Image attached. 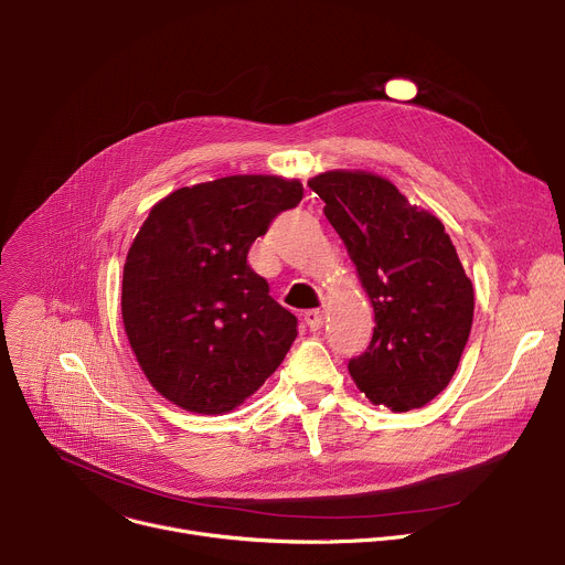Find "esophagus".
<instances>
[{"label": "esophagus", "mask_w": 565, "mask_h": 565, "mask_svg": "<svg viewBox=\"0 0 565 565\" xmlns=\"http://www.w3.org/2000/svg\"><path fill=\"white\" fill-rule=\"evenodd\" d=\"M303 321H306L310 331H319L321 327H324V310H319V308L306 310L303 312Z\"/></svg>", "instance_id": "34e87169"}]
</instances>
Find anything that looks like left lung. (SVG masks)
Wrapping results in <instances>:
<instances>
[{"mask_svg":"<svg viewBox=\"0 0 565 565\" xmlns=\"http://www.w3.org/2000/svg\"><path fill=\"white\" fill-rule=\"evenodd\" d=\"M308 188L327 203L375 312L351 377L373 405L425 407L454 377L473 319V288L445 225L369 172H327Z\"/></svg>","mask_w":565,"mask_h":565,"instance_id":"left-lung-1","label":"left lung"}]
</instances>
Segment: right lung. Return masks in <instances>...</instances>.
Wrapping results in <instances>:
<instances>
[{
  "label": "right lung",
  "instance_id": "1",
  "mask_svg": "<svg viewBox=\"0 0 565 565\" xmlns=\"http://www.w3.org/2000/svg\"><path fill=\"white\" fill-rule=\"evenodd\" d=\"M299 181L225 177L156 203L122 270V321L151 386L194 414H225L284 362L297 317L248 266L255 238L297 207Z\"/></svg>",
  "mask_w": 565,
  "mask_h": 565
}]
</instances>
